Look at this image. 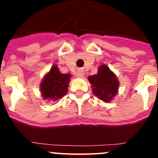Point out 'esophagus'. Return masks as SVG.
Returning <instances> with one entry per match:
<instances>
[{
	"instance_id": "esophagus-1",
	"label": "esophagus",
	"mask_w": 158,
	"mask_h": 158,
	"mask_svg": "<svg viewBox=\"0 0 158 158\" xmlns=\"http://www.w3.org/2000/svg\"><path fill=\"white\" fill-rule=\"evenodd\" d=\"M76 77L80 78L84 77V73L82 72V71H78V72L76 73Z\"/></svg>"
}]
</instances>
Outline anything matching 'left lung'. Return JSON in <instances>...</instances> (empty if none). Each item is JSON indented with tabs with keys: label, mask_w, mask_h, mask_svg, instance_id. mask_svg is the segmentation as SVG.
Segmentation results:
<instances>
[{
	"label": "left lung",
	"mask_w": 158,
	"mask_h": 158,
	"mask_svg": "<svg viewBox=\"0 0 158 158\" xmlns=\"http://www.w3.org/2000/svg\"><path fill=\"white\" fill-rule=\"evenodd\" d=\"M93 94L105 103H109L118 93V82L115 74L107 65H100L98 72L88 77Z\"/></svg>",
	"instance_id": "left-lung-1"
}]
</instances>
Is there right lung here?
<instances>
[{
    "label": "right lung",
    "mask_w": 158,
    "mask_h": 158,
    "mask_svg": "<svg viewBox=\"0 0 158 158\" xmlns=\"http://www.w3.org/2000/svg\"><path fill=\"white\" fill-rule=\"evenodd\" d=\"M70 73H62L56 65H53L50 71L40 83V92L43 100L56 101L68 93Z\"/></svg>",
    "instance_id": "obj_1"
}]
</instances>
